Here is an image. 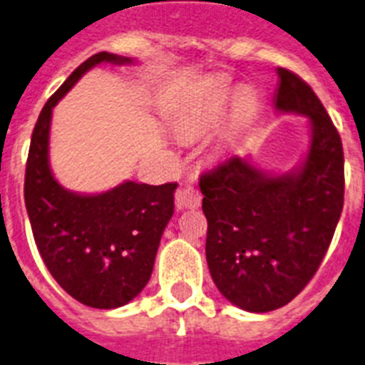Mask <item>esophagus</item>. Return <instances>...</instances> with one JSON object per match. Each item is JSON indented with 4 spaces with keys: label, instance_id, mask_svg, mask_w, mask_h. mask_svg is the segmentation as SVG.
<instances>
[{
    "label": "esophagus",
    "instance_id": "34e87169",
    "mask_svg": "<svg viewBox=\"0 0 365 365\" xmlns=\"http://www.w3.org/2000/svg\"><path fill=\"white\" fill-rule=\"evenodd\" d=\"M202 204V195L196 183L189 182L176 191V207L178 209H195Z\"/></svg>",
    "mask_w": 365,
    "mask_h": 365
}]
</instances>
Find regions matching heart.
<instances>
[{
    "instance_id": "b5f03b06",
    "label": "heart",
    "mask_w": 365,
    "mask_h": 365,
    "mask_svg": "<svg viewBox=\"0 0 365 365\" xmlns=\"http://www.w3.org/2000/svg\"><path fill=\"white\" fill-rule=\"evenodd\" d=\"M235 101L233 115H231V130H239L252 121L261 106V95L253 88H244L239 91L230 84H218L200 103H196L191 110H187L182 117L180 130L189 138L205 134L220 121L227 112L230 104Z\"/></svg>"
}]
</instances>
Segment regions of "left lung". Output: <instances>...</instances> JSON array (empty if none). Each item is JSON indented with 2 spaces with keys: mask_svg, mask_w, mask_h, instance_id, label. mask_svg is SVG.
Instances as JSON below:
<instances>
[{
  "mask_svg": "<svg viewBox=\"0 0 365 365\" xmlns=\"http://www.w3.org/2000/svg\"><path fill=\"white\" fill-rule=\"evenodd\" d=\"M277 112L309 119L305 160L266 174L233 156L202 174L205 259L220 294L248 312L284 307L307 287L329 250L344 207V148L312 88L277 68Z\"/></svg>",
  "mask_w": 365,
  "mask_h": 365,
  "instance_id": "obj_1",
  "label": "left lung"
}]
</instances>
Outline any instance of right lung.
I'll use <instances>...</instances> for the list:
<instances>
[{
	"mask_svg": "<svg viewBox=\"0 0 365 365\" xmlns=\"http://www.w3.org/2000/svg\"><path fill=\"white\" fill-rule=\"evenodd\" d=\"M130 64L97 53L82 62L42 108L25 169V207L38 252L56 283L82 305L117 309L150 279L165 226L174 213L178 183L126 182L99 195H78L55 180L49 165L53 108L97 64Z\"/></svg>",
	"mask_w": 365,
	"mask_h": 365,
	"instance_id": "add662e5",
	"label": "right lung"
}]
</instances>
